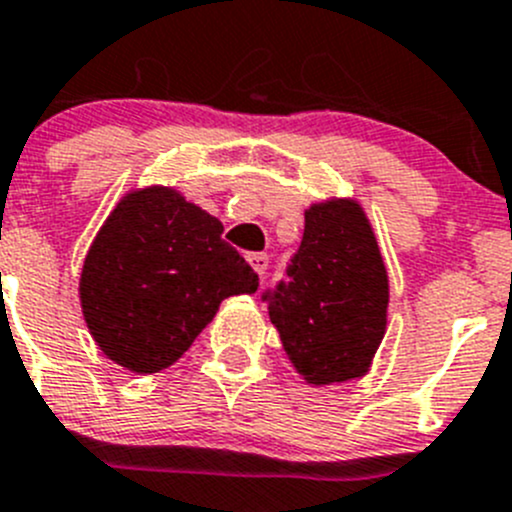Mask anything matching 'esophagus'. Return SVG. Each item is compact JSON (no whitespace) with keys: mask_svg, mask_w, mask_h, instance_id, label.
<instances>
[{"mask_svg":"<svg viewBox=\"0 0 512 512\" xmlns=\"http://www.w3.org/2000/svg\"><path fill=\"white\" fill-rule=\"evenodd\" d=\"M247 262H250L252 270L262 277L267 272V265H270V257H267L265 252H252V255H247Z\"/></svg>","mask_w":512,"mask_h":512,"instance_id":"34e87169","label":"esophagus"}]
</instances>
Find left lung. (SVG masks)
I'll return each mask as SVG.
<instances>
[{"label": "left lung", "mask_w": 512, "mask_h": 512, "mask_svg": "<svg viewBox=\"0 0 512 512\" xmlns=\"http://www.w3.org/2000/svg\"><path fill=\"white\" fill-rule=\"evenodd\" d=\"M285 352L307 382L360 377L385 335L388 272L355 202L305 212L287 280L262 292Z\"/></svg>", "instance_id": "1"}]
</instances>
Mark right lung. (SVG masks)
Returning <instances> with one entry per match:
<instances>
[{
    "label": "right lung",
    "mask_w": 512,
    "mask_h": 512,
    "mask_svg": "<svg viewBox=\"0 0 512 512\" xmlns=\"http://www.w3.org/2000/svg\"><path fill=\"white\" fill-rule=\"evenodd\" d=\"M257 285V272L222 240L217 217L152 187L127 195L107 217L79 295L104 355L145 375L180 360L225 297Z\"/></svg>",
    "instance_id": "right-lung-1"
}]
</instances>
